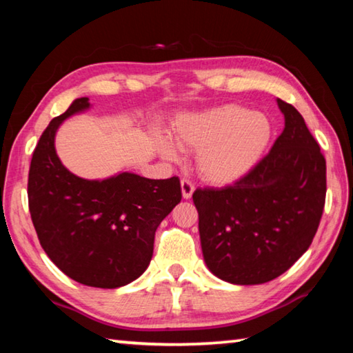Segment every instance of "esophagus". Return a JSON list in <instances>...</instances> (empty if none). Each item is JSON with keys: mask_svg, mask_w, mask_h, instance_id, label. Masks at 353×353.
<instances>
[{"mask_svg": "<svg viewBox=\"0 0 353 353\" xmlns=\"http://www.w3.org/2000/svg\"><path fill=\"white\" fill-rule=\"evenodd\" d=\"M181 190H182V198L190 199L191 194H193V191H194V185L190 181H187V179H183V181L181 182Z\"/></svg>", "mask_w": 353, "mask_h": 353, "instance_id": "obj_1", "label": "esophagus"}]
</instances>
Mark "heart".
I'll list each match as a JSON object with an SVG mask.
<instances>
[{
  "instance_id": "heart-1",
  "label": "heart",
  "mask_w": 353,
  "mask_h": 353,
  "mask_svg": "<svg viewBox=\"0 0 353 353\" xmlns=\"http://www.w3.org/2000/svg\"><path fill=\"white\" fill-rule=\"evenodd\" d=\"M274 128L265 113L238 104L185 113L172 128L179 148L196 151V170L205 182L227 185L240 181L252 171L272 140ZM159 152L176 157L172 143L159 137Z\"/></svg>"
}]
</instances>
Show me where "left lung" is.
Segmentation results:
<instances>
[{
  "mask_svg": "<svg viewBox=\"0 0 353 353\" xmlns=\"http://www.w3.org/2000/svg\"><path fill=\"white\" fill-rule=\"evenodd\" d=\"M285 128L270 154L234 185L193 193L208 270L260 285L288 271L312 244L325 202V159L294 107L277 98Z\"/></svg>",
  "mask_w": 353,
  "mask_h": 353,
  "instance_id": "obj_1",
  "label": "left lung"
}]
</instances>
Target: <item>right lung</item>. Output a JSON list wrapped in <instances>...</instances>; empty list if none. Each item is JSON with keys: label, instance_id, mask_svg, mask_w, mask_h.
Wrapping results in <instances>:
<instances>
[{"label": "right lung", "instance_id": "right-lung-1", "mask_svg": "<svg viewBox=\"0 0 353 353\" xmlns=\"http://www.w3.org/2000/svg\"><path fill=\"white\" fill-rule=\"evenodd\" d=\"M92 109L77 98L41 134L29 168V212L41 248L70 279L113 290L148 270L160 223L182 199L177 177L148 179L119 171L83 179L59 159L56 135L65 119Z\"/></svg>", "mask_w": 353, "mask_h": 353}]
</instances>
